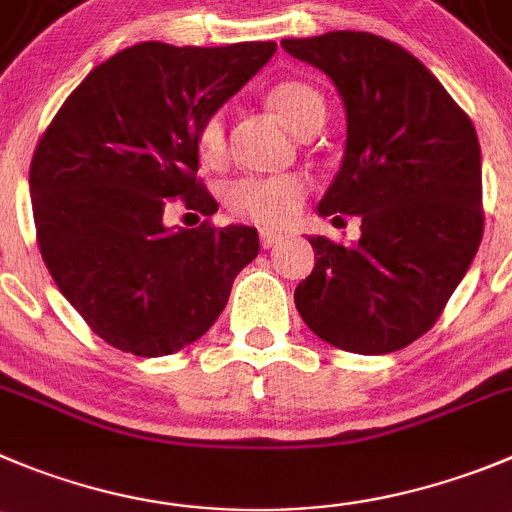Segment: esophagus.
<instances>
[{"mask_svg":"<svg viewBox=\"0 0 512 512\" xmlns=\"http://www.w3.org/2000/svg\"><path fill=\"white\" fill-rule=\"evenodd\" d=\"M260 242H262V247H265V250H270V247H278L280 242H283V234H278V232H260Z\"/></svg>","mask_w":512,"mask_h":512,"instance_id":"esophagus-1","label":"esophagus"}]
</instances>
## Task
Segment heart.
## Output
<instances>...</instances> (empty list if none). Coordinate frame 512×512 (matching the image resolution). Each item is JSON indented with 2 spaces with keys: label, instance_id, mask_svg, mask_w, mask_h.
I'll return each mask as SVG.
<instances>
[{
  "label": "heart",
  "instance_id": "b5f03b06",
  "mask_svg": "<svg viewBox=\"0 0 512 512\" xmlns=\"http://www.w3.org/2000/svg\"><path fill=\"white\" fill-rule=\"evenodd\" d=\"M267 103L298 136L318 128L326 116L321 93L300 80H285L267 93ZM199 159L219 166L227 156V121L224 113H212L197 133ZM305 197V181L300 176H242L227 189V207L237 217L260 227H283L298 214Z\"/></svg>",
  "mask_w": 512,
  "mask_h": 512
}]
</instances>
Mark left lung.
I'll list each match as a JSON object with an SVG mask.
<instances>
[{
	"label": "left lung",
	"mask_w": 512,
	"mask_h": 512,
	"mask_svg": "<svg viewBox=\"0 0 512 512\" xmlns=\"http://www.w3.org/2000/svg\"><path fill=\"white\" fill-rule=\"evenodd\" d=\"M280 45L326 73L346 111L341 169L318 214L361 217L348 247L308 237L315 267L295 288V308L343 351H399L434 326L480 247L475 126L412 52L384 37L336 30Z\"/></svg>",
	"instance_id": "8db88e82"
}]
</instances>
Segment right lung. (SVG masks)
Instances as JSON below:
<instances>
[{"mask_svg": "<svg viewBox=\"0 0 512 512\" xmlns=\"http://www.w3.org/2000/svg\"><path fill=\"white\" fill-rule=\"evenodd\" d=\"M275 42L116 52L62 103L30 166L42 260L105 343L169 356L199 341L260 252L255 227H166L169 199L204 217L199 126L275 55Z\"/></svg>", "mask_w": 512, "mask_h": 512, "instance_id": "add662e5", "label": "right lung"}]
</instances>
